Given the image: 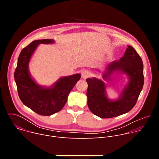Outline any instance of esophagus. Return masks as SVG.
Returning <instances> with one entry per match:
<instances>
[{
	"label": "esophagus",
	"mask_w": 159,
	"mask_h": 159,
	"mask_svg": "<svg viewBox=\"0 0 159 159\" xmlns=\"http://www.w3.org/2000/svg\"><path fill=\"white\" fill-rule=\"evenodd\" d=\"M90 75V73L89 71L87 70H84L82 72V74H81V76H82V78L85 79L87 78H88Z\"/></svg>",
	"instance_id": "esophagus-1"
}]
</instances>
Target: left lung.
<instances>
[{
    "mask_svg": "<svg viewBox=\"0 0 159 159\" xmlns=\"http://www.w3.org/2000/svg\"><path fill=\"white\" fill-rule=\"evenodd\" d=\"M115 72L125 74L129 80L120 96L115 101L107 97L106 84L102 80L96 77L86 79L88 107L94 115L101 118L116 117L129 112L136 104L143 86V61L131 46H128L120 60L113 61L107 65L103 79L109 80Z\"/></svg>",
    "mask_w": 159,
    "mask_h": 159,
    "instance_id": "obj_1",
    "label": "left lung"
}]
</instances>
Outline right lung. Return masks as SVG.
<instances>
[{
    "instance_id": "1",
    "label": "right lung",
    "mask_w": 159,
    "mask_h": 159,
    "mask_svg": "<svg viewBox=\"0 0 159 159\" xmlns=\"http://www.w3.org/2000/svg\"><path fill=\"white\" fill-rule=\"evenodd\" d=\"M54 42L51 39L31 42L20 53L14 72V79L20 101L42 116H50L60 111L66 104L72 89L81 77L79 74L61 77L48 87L38 85L31 78L29 72V62L36 48L39 44H52Z\"/></svg>"
}]
</instances>
